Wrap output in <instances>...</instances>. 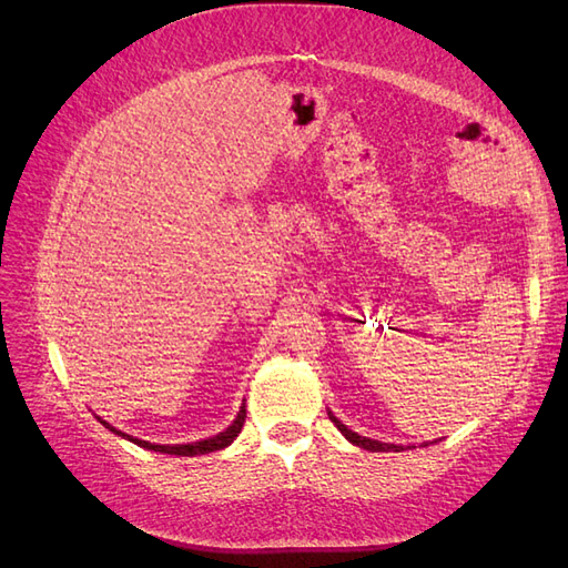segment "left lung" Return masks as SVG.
<instances>
[{
	"instance_id": "left-lung-1",
	"label": "left lung",
	"mask_w": 568,
	"mask_h": 568,
	"mask_svg": "<svg viewBox=\"0 0 568 568\" xmlns=\"http://www.w3.org/2000/svg\"><path fill=\"white\" fill-rule=\"evenodd\" d=\"M329 419L336 424V428L338 432L346 436L353 445H357V448H365V450H372V453H388V450H393V453H400V450H405L403 445H393V443H382V440H374V438H365V436H357L355 432H351V428L346 426V424H341L332 412H329Z\"/></svg>"
}]
</instances>
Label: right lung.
Listing matches in <instances>:
<instances>
[{
	"mask_svg": "<svg viewBox=\"0 0 568 568\" xmlns=\"http://www.w3.org/2000/svg\"><path fill=\"white\" fill-rule=\"evenodd\" d=\"M246 405H242V409H239L236 419L225 428V432L217 434V436H211L205 440H196V443H184V445H159V443H149V440H142V438H132L123 432H118V428H113L109 422H104L101 417H97L101 424H104L109 432L123 436L128 440H132L134 445H140V448H146V450H153V453H163V455H180V457H194V455H205V453H215V450H222L227 448V445L234 443V438L242 434V426L246 422Z\"/></svg>",
	"mask_w": 568,
	"mask_h": 568,
	"instance_id": "add662e5",
	"label": "right lung"
}]
</instances>
